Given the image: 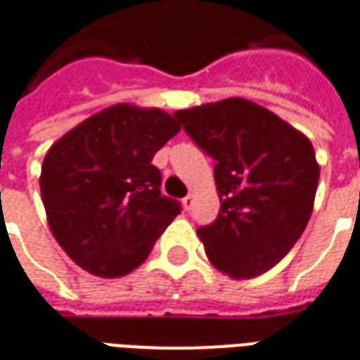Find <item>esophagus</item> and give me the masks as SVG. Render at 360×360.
Returning <instances> with one entry per match:
<instances>
[{
    "mask_svg": "<svg viewBox=\"0 0 360 360\" xmlns=\"http://www.w3.org/2000/svg\"><path fill=\"white\" fill-rule=\"evenodd\" d=\"M193 204H194V194H187V196L183 198V207L188 212V210L193 207Z\"/></svg>",
    "mask_w": 360,
    "mask_h": 360,
    "instance_id": "esophagus-1",
    "label": "esophagus"
}]
</instances>
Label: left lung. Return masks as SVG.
Listing matches in <instances>:
<instances>
[{
	"instance_id": "8db88e82",
	"label": "left lung",
	"mask_w": 360,
	"mask_h": 360,
	"mask_svg": "<svg viewBox=\"0 0 360 360\" xmlns=\"http://www.w3.org/2000/svg\"><path fill=\"white\" fill-rule=\"evenodd\" d=\"M173 116L215 160L219 214L196 231L207 259L233 278L267 273L292 250L313 212L321 169L311 141L240 97Z\"/></svg>"
}]
</instances>
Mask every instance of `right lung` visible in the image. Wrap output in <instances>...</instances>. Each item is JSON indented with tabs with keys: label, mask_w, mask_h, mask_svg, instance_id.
<instances>
[{
	"label": "right lung",
	"mask_w": 360,
	"mask_h": 360,
	"mask_svg": "<svg viewBox=\"0 0 360 360\" xmlns=\"http://www.w3.org/2000/svg\"><path fill=\"white\" fill-rule=\"evenodd\" d=\"M179 124L160 108L114 105L66 133L47 150L39 188L53 236L87 273L116 278L145 262L181 214L162 196L153 166Z\"/></svg>",
	"instance_id": "right-lung-1"
}]
</instances>
